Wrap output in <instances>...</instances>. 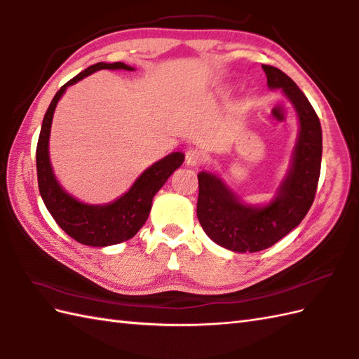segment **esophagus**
Instances as JSON below:
<instances>
[{
  "instance_id": "esophagus-1",
  "label": "esophagus",
  "mask_w": 359,
  "mask_h": 359,
  "mask_svg": "<svg viewBox=\"0 0 359 359\" xmlns=\"http://www.w3.org/2000/svg\"><path fill=\"white\" fill-rule=\"evenodd\" d=\"M203 153L198 151V149H189L187 153V165L189 166H198L203 162Z\"/></svg>"
}]
</instances>
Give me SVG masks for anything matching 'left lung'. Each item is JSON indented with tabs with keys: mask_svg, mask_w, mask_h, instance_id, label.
Returning a JSON list of instances; mask_svg holds the SVG:
<instances>
[{
	"mask_svg": "<svg viewBox=\"0 0 359 359\" xmlns=\"http://www.w3.org/2000/svg\"><path fill=\"white\" fill-rule=\"evenodd\" d=\"M262 67L269 88H281L299 119L292 163L277 196L268 205H246L215 174H197V219L208 237L234 252L263 251L297 228L313 203L321 170L323 133L313 107L287 74Z\"/></svg>",
	"mask_w": 359,
	"mask_h": 359,
	"instance_id": "obj_1",
	"label": "left lung"
}]
</instances>
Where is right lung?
<instances>
[{
	"instance_id": "1",
	"label": "right lung",
	"mask_w": 359,
	"mask_h": 359,
	"mask_svg": "<svg viewBox=\"0 0 359 359\" xmlns=\"http://www.w3.org/2000/svg\"><path fill=\"white\" fill-rule=\"evenodd\" d=\"M135 70L123 62H97L76 74L64 84L50 102L43 127H41L36 147V171L39 194L55 222L72 238L82 245L104 248L122 243L137 234L147 222L156 196L171 174L185 161L182 153H171L159 162L153 163L140 174L133 187L118 200L105 205H87L70 196L56 180L48 157V139L52 128L56 104L62 97L67 87L76 84L88 74L97 70Z\"/></svg>"
}]
</instances>
